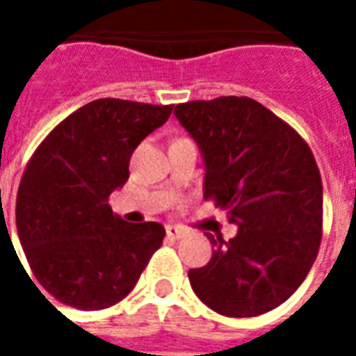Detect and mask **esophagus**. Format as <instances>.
<instances>
[{"label": "esophagus", "mask_w": 356, "mask_h": 356, "mask_svg": "<svg viewBox=\"0 0 356 356\" xmlns=\"http://www.w3.org/2000/svg\"><path fill=\"white\" fill-rule=\"evenodd\" d=\"M165 234H168L170 238L179 240L183 238V236H186V231L185 229H181V227H175V225H168V227H165Z\"/></svg>", "instance_id": "1"}]
</instances>
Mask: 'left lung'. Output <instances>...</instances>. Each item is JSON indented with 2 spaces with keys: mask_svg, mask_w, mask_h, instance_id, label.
<instances>
[{
  "mask_svg": "<svg viewBox=\"0 0 356 356\" xmlns=\"http://www.w3.org/2000/svg\"><path fill=\"white\" fill-rule=\"evenodd\" d=\"M173 114L204 156V198L229 211L236 236L208 234L194 293L223 316L275 309L305 280L322 240V179L305 139L250 97L181 102Z\"/></svg>",
  "mask_w": 356,
  "mask_h": 356,
  "instance_id": "left-lung-1",
  "label": "left lung"
}]
</instances>
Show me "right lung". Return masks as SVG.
Returning a JSON list of instances; mask_svg holds the SVG:
<instances>
[{"mask_svg": "<svg viewBox=\"0 0 356 356\" xmlns=\"http://www.w3.org/2000/svg\"><path fill=\"white\" fill-rule=\"evenodd\" d=\"M171 110L97 99L65 118L26 163L17 231L35 280L60 303L81 311L116 305L162 246V225L125 223L108 196L129 177L133 150Z\"/></svg>", "mask_w": 356, "mask_h": 356, "instance_id": "1", "label": "right lung"}]
</instances>
